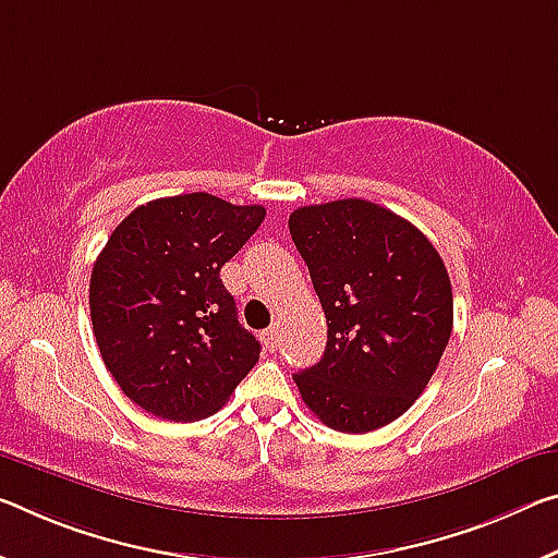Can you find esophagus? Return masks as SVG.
I'll list each match as a JSON object with an SVG mask.
<instances>
[{
	"label": "esophagus",
	"mask_w": 558,
	"mask_h": 558,
	"mask_svg": "<svg viewBox=\"0 0 558 558\" xmlns=\"http://www.w3.org/2000/svg\"><path fill=\"white\" fill-rule=\"evenodd\" d=\"M263 344H265V350H278V325H270L268 330L263 332Z\"/></svg>",
	"instance_id": "obj_1"
}]
</instances>
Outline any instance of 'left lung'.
Segmentation results:
<instances>
[{
  "label": "left lung",
  "mask_w": 558,
  "mask_h": 558,
  "mask_svg": "<svg viewBox=\"0 0 558 558\" xmlns=\"http://www.w3.org/2000/svg\"><path fill=\"white\" fill-rule=\"evenodd\" d=\"M290 235L327 320L317 365L293 375L327 427L365 435L404 414L452 335V282L410 220L362 198L303 206Z\"/></svg>",
  "instance_id": "1"
}]
</instances>
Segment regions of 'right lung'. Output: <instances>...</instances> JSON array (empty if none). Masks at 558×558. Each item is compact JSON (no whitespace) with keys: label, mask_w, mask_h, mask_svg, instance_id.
Wrapping results in <instances>:
<instances>
[{"label":"right lung","mask_w":558,"mask_h":558,"mask_svg":"<svg viewBox=\"0 0 558 558\" xmlns=\"http://www.w3.org/2000/svg\"><path fill=\"white\" fill-rule=\"evenodd\" d=\"M265 218L210 193L156 198L121 220L94 263L88 307L123 395L168 422L220 410L260 357L220 268Z\"/></svg>","instance_id":"right-lung-1"}]
</instances>
